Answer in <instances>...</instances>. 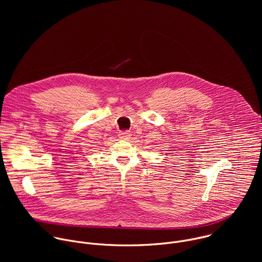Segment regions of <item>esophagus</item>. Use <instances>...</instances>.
I'll use <instances>...</instances> for the list:
<instances>
[{
  "label": "esophagus",
  "instance_id": "obj_1",
  "mask_svg": "<svg viewBox=\"0 0 262 262\" xmlns=\"http://www.w3.org/2000/svg\"><path fill=\"white\" fill-rule=\"evenodd\" d=\"M118 136L122 140H128L130 138V134L128 132H120Z\"/></svg>",
  "mask_w": 262,
  "mask_h": 262
}]
</instances>
